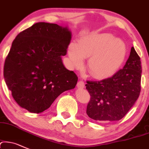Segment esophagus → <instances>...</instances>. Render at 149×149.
Wrapping results in <instances>:
<instances>
[{"label": "esophagus", "mask_w": 149, "mask_h": 149, "mask_svg": "<svg viewBox=\"0 0 149 149\" xmlns=\"http://www.w3.org/2000/svg\"><path fill=\"white\" fill-rule=\"evenodd\" d=\"M78 88L79 89H82V88L84 87V82L83 81H79L77 82V84Z\"/></svg>", "instance_id": "1"}]
</instances>
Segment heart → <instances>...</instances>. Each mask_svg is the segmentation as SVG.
I'll use <instances>...</instances> for the list:
<instances>
[{"mask_svg": "<svg viewBox=\"0 0 149 149\" xmlns=\"http://www.w3.org/2000/svg\"><path fill=\"white\" fill-rule=\"evenodd\" d=\"M127 48L123 41L110 33L84 37L78 45L72 43L69 57L72 65L81 67L84 58H88V71L96 78H104L114 74L125 60Z\"/></svg>", "mask_w": 149, "mask_h": 149, "instance_id": "obj_1", "label": "heart"}]
</instances>
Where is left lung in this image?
Masks as SVG:
<instances>
[{
  "instance_id": "obj_1",
  "label": "left lung",
  "mask_w": 149,
  "mask_h": 149,
  "mask_svg": "<svg viewBox=\"0 0 149 149\" xmlns=\"http://www.w3.org/2000/svg\"><path fill=\"white\" fill-rule=\"evenodd\" d=\"M141 65L134 47L124 68L101 81H87L90 94L87 107L89 118L101 122L119 121L127 113L141 92Z\"/></svg>"
}]
</instances>
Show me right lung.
I'll use <instances>...</instances> for the list:
<instances>
[{"label":"right lung","instance_id":"right-lung-1","mask_svg":"<svg viewBox=\"0 0 149 149\" xmlns=\"http://www.w3.org/2000/svg\"><path fill=\"white\" fill-rule=\"evenodd\" d=\"M71 33L57 24L37 23L17 35L5 60L3 75L14 100L32 113L47 109L78 77L65 68Z\"/></svg>","mask_w":149,"mask_h":149}]
</instances>
